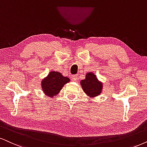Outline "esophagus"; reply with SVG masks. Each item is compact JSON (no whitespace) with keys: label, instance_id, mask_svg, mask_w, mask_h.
<instances>
[{"label":"esophagus","instance_id":"obj_1","mask_svg":"<svg viewBox=\"0 0 147 147\" xmlns=\"http://www.w3.org/2000/svg\"><path fill=\"white\" fill-rule=\"evenodd\" d=\"M71 80L72 81H77L78 80V77H77V76H76V75H73L71 78Z\"/></svg>","mask_w":147,"mask_h":147}]
</instances>
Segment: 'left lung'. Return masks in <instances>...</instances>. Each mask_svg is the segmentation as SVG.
<instances>
[{"instance_id":"8db88e82","label":"left lung","mask_w":147,"mask_h":147,"mask_svg":"<svg viewBox=\"0 0 147 147\" xmlns=\"http://www.w3.org/2000/svg\"><path fill=\"white\" fill-rule=\"evenodd\" d=\"M81 85L83 92L90 98L100 95L103 88L102 83L98 81L95 74L92 72H87L85 79L81 81Z\"/></svg>"}]
</instances>
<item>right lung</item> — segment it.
Wrapping results in <instances>:
<instances>
[{"label":"right lung","mask_w":147,"mask_h":147,"mask_svg":"<svg viewBox=\"0 0 147 147\" xmlns=\"http://www.w3.org/2000/svg\"><path fill=\"white\" fill-rule=\"evenodd\" d=\"M69 81V78L64 77L60 72L51 71L42 80V90L46 96L50 98L54 97Z\"/></svg>","instance_id":"1"}]
</instances>
